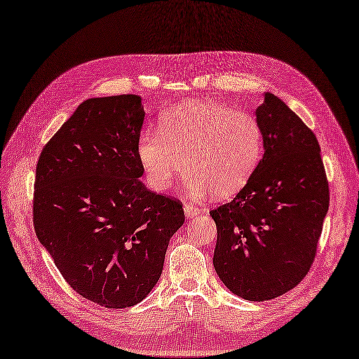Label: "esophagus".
Listing matches in <instances>:
<instances>
[{"label": "esophagus", "mask_w": 359, "mask_h": 359, "mask_svg": "<svg viewBox=\"0 0 359 359\" xmlns=\"http://www.w3.org/2000/svg\"><path fill=\"white\" fill-rule=\"evenodd\" d=\"M183 210H185L187 218H192V217H196V215L203 212V209H200V208L191 205V203H185V206H183Z\"/></svg>", "instance_id": "obj_1"}]
</instances>
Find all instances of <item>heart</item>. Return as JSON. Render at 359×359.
<instances>
[{
    "instance_id": "obj_1",
    "label": "heart",
    "mask_w": 359,
    "mask_h": 359,
    "mask_svg": "<svg viewBox=\"0 0 359 359\" xmlns=\"http://www.w3.org/2000/svg\"><path fill=\"white\" fill-rule=\"evenodd\" d=\"M262 147L255 116L215 100H189L165 109L159 130L142 132L136 151L156 191L168 189L187 165L189 191L229 197L250 180Z\"/></svg>"
}]
</instances>
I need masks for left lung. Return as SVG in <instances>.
Wrapping results in <instances>:
<instances>
[{
    "instance_id": "1",
    "label": "left lung",
    "mask_w": 359,
    "mask_h": 359,
    "mask_svg": "<svg viewBox=\"0 0 359 359\" xmlns=\"http://www.w3.org/2000/svg\"><path fill=\"white\" fill-rule=\"evenodd\" d=\"M264 156L231 201L210 210L214 267L238 297L264 302L292 290L316 258L329 187L316 135L271 92L256 109Z\"/></svg>"
}]
</instances>
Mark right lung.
<instances>
[{
    "label": "right lung",
    "instance_id": "right-lung-1",
    "mask_svg": "<svg viewBox=\"0 0 359 359\" xmlns=\"http://www.w3.org/2000/svg\"><path fill=\"white\" fill-rule=\"evenodd\" d=\"M140 95L83 101L43 147L33 223L71 288L97 305L128 308L158 283L180 201L147 189L137 159Z\"/></svg>",
    "mask_w": 359,
    "mask_h": 359
}]
</instances>
